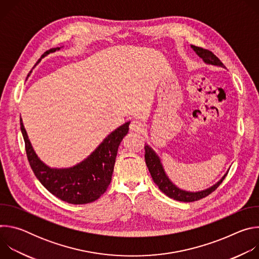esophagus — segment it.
<instances>
[{
	"mask_svg": "<svg viewBox=\"0 0 259 259\" xmlns=\"http://www.w3.org/2000/svg\"><path fill=\"white\" fill-rule=\"evenodd\" d=\"M143 129H144V126H143V124H142L139 120H137V119L132 120V122H131V124H130V130H131V131H134V132H142Z\"/></svg>",
	"mask_w": 259,
	"mask_h": 259,
	"instance_id": "1",
	"label": "esophagus"
}]
</instances>
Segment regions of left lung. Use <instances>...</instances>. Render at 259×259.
<instances>
[{
	"mask_svg": "<svg viewBox=\"0 0 259 259\" xmlns=\"http://www.w3.org/2000/svg\"><path fill=\"white\" fill-rule=\"evenodd\" d=\"M191 47L197 53V55L203 59V61L205 63L215 65V66L225 67L224 63L221 62L218 59V57H216L211 51L194 46V45H191ZM144 150H145V155H144L145 164H146L147 168H149V171L153 177V180L155 181V183L159 187V189L166 196H168L169 198L176 200V201L194 202V201H198V200H201V199L207 197L208 195H210L212 192H214L219 187V184L224 181V179L226 178V176L230 170V169H228L227 173L223 177H221L215 184H213L212 187H210L206 190L199 191V192L184 191V190H181L178 187H176L175 184L169 179L168 175L166 174V172L164 170V167H163L160 157L156 154V152L152 149V147L149 144H146L144 146Z\"/></svg>",
	"mask_w": 259,
	"mask_h": 259,
	"instance_id": "1",
	"label": "left lung"
}]
</instances>
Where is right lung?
Listing matches in <instances>:
<instances>
[{"instance_id":"right-lung-1","label":"right lung","mask_w":259,"mask_h":259,"mask_svg":"<svg viewBox=\"0 0 259 259\" xmlns=\"http://www.w3.org/2000/svg\"><path fill=\"white\" fill-rule=\"evenodd\" d=\"M60 48L56 47L46 51L41 58ZM40 61L41 59L36 64ZM129 124L130 122H126L108 134L86 159L75 166L51 168L35 154L20 118L26 156L35 177L52 195L75 205L94 202L104 194L112 180L119 145L129 131Z\"/></svg>"}]
</instances>
